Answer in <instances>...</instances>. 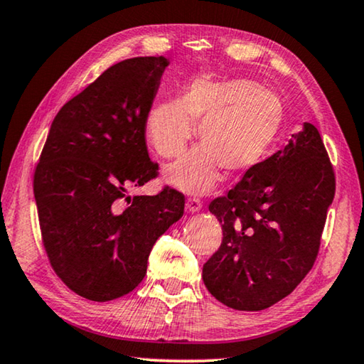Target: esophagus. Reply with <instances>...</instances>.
I'll list each match as a JSON object with an SVG mask.
<instances>
[{
	"label": "esophagus",
	"mask_w": 364,
	"mask_h": 364,
	"mask_svg": "<svg viewBox=\"0 0 364 364\" xmlns=\"http://www.w3.org/2000/svg\"><path fill=\"white\" fill-rule=\"evenodd\" d=\"M202 208V200L197 199V197H189V199L186 200V210L191 212V213H196L199 212Z\"/></svg>",
	"instance_id": "1"
}]
</instances>
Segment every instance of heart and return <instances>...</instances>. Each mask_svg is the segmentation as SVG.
Wrapping results in <instances>:
<instances>
[{"mask_svg":"<svg viewBox=\"0 0 364 364\" xmlns=\"http://www.w3.org/2000/svg\"><path fill=\"white\" fill-rule=\"evenodd\" d=\"M284 119L273 91L245 78L196 80L181 100L157 102L146 117V136L160 157L183 154L199 123L200 146L165 168V180L193 194H205L220 170L241 175L267 157Z\"/></svg>","mask_w":364,"mask_h":364,"instance_id":"heart-1","label":"heart"}]
</instances>
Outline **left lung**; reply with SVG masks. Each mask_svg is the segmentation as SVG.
<instances>
[{
	"instance_id": "1",
	"label": "left lung",
	"mask_w": 364,
	"mask_h": 364,
	"mask_svg": "<svg viewBox=\"0 0 364 364\" xmlns=\"http://www.w3.org/2000/svg\"><path fill=\"white\" fill-rule=\"evenodd\" d=\"M336 176L311 123L284 149L263 160L208 210L223 230L220 249L202 268L215 299L241 311L287 297L316 260Z\"/></svg>"
}]
</instances>
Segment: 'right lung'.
I'll return each instance as SVG.
<instances>
[{"label": "right lung", "mask_w": 364, "mask_h": 364, "mask_svg": "<svg viewBox=\"0 0 364 364\" xmlns=\"http://www.w3.org/2000/svg\"><path fill=\"white\" fill-rule=\"evenodd\" d=\"M167 65L149 56L109 67L54 117L36 165L33 194L49 263L88 300L132 292L154 244L183 217L176 189L127 196L157 176L146 117Z\"/></svg>", "instance_id": "obj_1"}]
</instances>
